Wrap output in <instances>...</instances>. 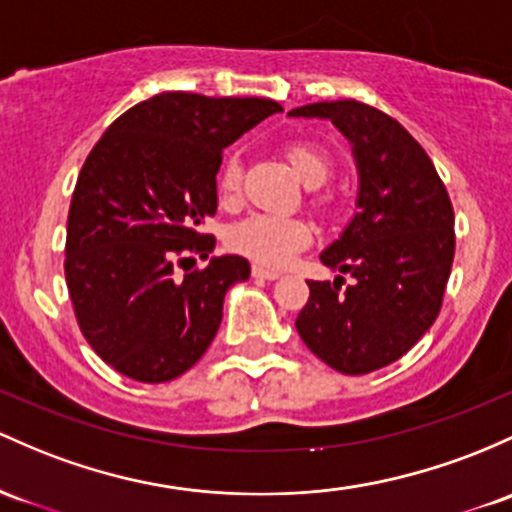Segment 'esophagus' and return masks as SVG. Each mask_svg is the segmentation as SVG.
I'll list each match as a JSON object with an SVG mask.
<instances>
[{
	"label": "esophagus",
	"instance_id": "obj_1",
	"mask_svg": "<svg viewBox=\"0 0 512 512\" xmlns=\"http://www.w3.org/2000/svg\"><path fill=\"white\" fill-rule=\"evenodd\" d=\"M252 277H255V279H267V282H274V279H279V277H282V274L274 272V269L255 265V267H252Z\"/></svg>",
	"mask_w": 512,
	"mask_h": 512
}]
</instances>
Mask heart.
Instances as JSON below:
<instances>
[{"instance_id": "obj_1", "label": "heart", "mask_w": 512, "mask_h": 512, "mask_svg": "<svg viewBox=\"0 0 512 512\" xmlns=\"http://www.w3.org/2000/svg\"><path fill=\"white\" fill-rule=\"evenodd\" d=\"M291 167L308 187H318L328 179L330 160L323 150L308 143L286 145ZM240 162L230 157L218 174V192L233 199L240 189ZM311 243V226L296 216L277 213H252L228 230V247L247 260L265 267H284Z\"/></svg>"}]
</instances>
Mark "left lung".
<instances>
[{"instance_id": "left-lung-1", "label": "left lung", "mask_w": 512, "mask_h": 512, "mask_svg": "<svg viewBox=\"0 0 512 512\" xmlns=\"http://www.w3.org/2000/svg\"><path fill=\"white\" fill-rule=\"evenodd\" d=\"M323 119L350 140L357 211L320 262L356 282H308L296 318L308 350L342 374H369L396 362L440 313L454 260V211L435 165L406 128L374 106L320 101L291 109Z\"/></svg>"}]
</instances>
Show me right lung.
Segmentation results:
<instances>
[{
	"instance_id": "right-lung-1",
	"label": "right lung",
	"mask_w": 512,
	"mask_h": 512,
	"mask_svg": "<svg viewBox=\"0 0 512 512\" xmlns=\"http://www.w3.org/2000/svg\"><path fill=\"white\" fill-rule=\"evenodd\" d=\"M279 111L272 99L162 92L121 114L87 155L67 216L65 279L82 335L116 372L162 384L209 350L223 296L250 279V262L211 257L184 279L174 265L213 252L199 226L216 213L223 150Z\"/></svg>"
}]
</instances>
